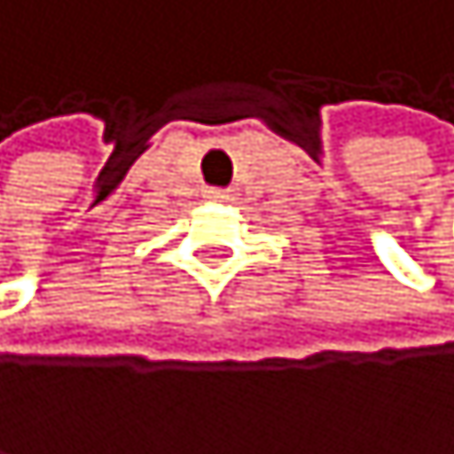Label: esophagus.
Wrapping results in <instances>:
<instances>
[{
	"label": "esophagus",
	"instance_id": "esophagus-1",
	"mask_svg": "<svg viewBox=\"0 0 454 454\" xmlns=\"http://www.w3.org/2000/svg\"><path fill=\"white\" fill-rule=\"evenodd\" d=\"M205 200H208V202H229L231 193L229 191H220V188H211V191H205Z\"/></svg>",
	"mask_w": 454,
	"mask_h": 454
}]
</instances>
